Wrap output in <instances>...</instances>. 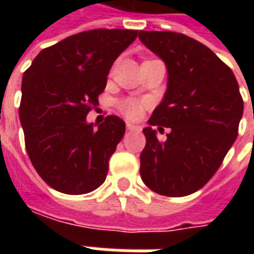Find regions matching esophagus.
<instances>
[{"mask_svg":"<svg viewBox=\"0 0 254 254\" xmlns=\"http://www.w3.org/2000/svg\"><path fill=\"white\" fill-rule=\"evenodd\" d=\"M127 130H138L140 127H138V125H134L132 122H127Z\"/></svg>","mask_w":254,"mask_h":254,"instance_id":"34e87169","label":"esophagus"}]
</instances>
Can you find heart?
<instances>
[{
  "label": "heart",
  "mask_w": 254,
  "mask_h": 254,
  "mask_svg": "<svg viewBox=\"0 0 254 254\" xmlns=\"http://www.w3.org/2000/svg\"><path fill=\"white\" fill-rule=\"evenodd\" d=\"M143 102H140V100L136 99H124L121 102H118V107H120V110L127 117V118H137L141 114V111H143Z\"/></svg>",
  "instance_id": "heart-1"
}]
</instances>
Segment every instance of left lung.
Returning a JSON list of instances; mask_svg holds the SVG:
<instances>
[{
	"mask_svg": "<svg viewBox=\"0 0 254 254\" xmlns=\"http://www.w3.org/2000/svg\"><path fill=\"white\" fill-rule=\"evenodd\" d=\"M138 39L167 69L163 99L143 129L140 176L162 196H188L211 180L237 138L244 114L240 87L233 70L193 38L140 31ZM154 126L171 127L165 142Z\"/></svg>",
	"mask_w": 254,
	"mask_h": 254,
	"instance_id": "left-lung-1",
	"label": "left lung"
}]
</instances>
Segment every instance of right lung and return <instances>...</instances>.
Returning <instances> with one entry per match:
<instances>
[{"mask_svg":"<svg viewBox=\"0 0 254 254\" xmlns=\"http://www.w3.org/2000/svg\"><path fill=\"white\" fill-rule=\"evenodd\" d=\"M137 30L84 31L43 49L24 72L20 122L32 165L53 189L84 194L99 188L125 133L120 117L87 122L118 56Z\"/></svg>","mask_w":254,"mask_h":254,"instance_id":"obj_1","label":"right lung"}]
</instances>
